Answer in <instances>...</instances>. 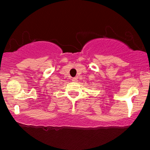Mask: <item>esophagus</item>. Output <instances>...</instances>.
<instances>
[{"mask_svg":"<svg viewBox=\"0 0 150 150\" xmlns=\"http://www.w3.org/2000/svg\"><path fill=\"white\" fill-rule=\"evenodd\" d=\"M72 81H73V82H77V79L76 78V77H73V78H72Z\"/></svg>","mask_w":150,"mask_h":150,"instance_id":"34e87169","label":"esophagus"}]
</instances>
